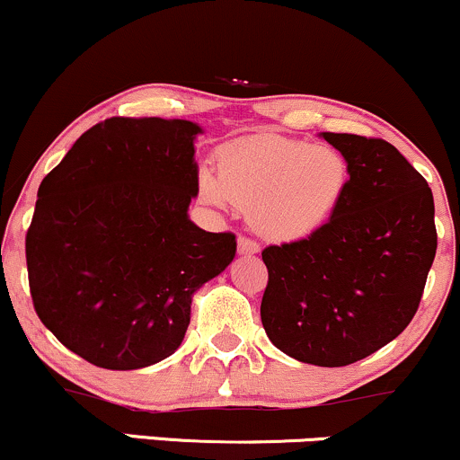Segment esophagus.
Listing matches in <instances>:
<instances>
[{"label": "esophagus", "instance_id": "34e87169", "mask_svg": "<svg viewBox=\"0 0 460 460\" xmlns=\"http://www.w3.org/2000/svg\"><path fill=\"white\" fill-rule=\"evenodd\" d=\"M236 243H239V254H258V250H261V245L250 236H239Z\"/></svg>", "mask_w": 460, "mask_h": 460}]
</instances>
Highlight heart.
<instances>
[{
    "label": "heart",
    "mask_w": 460,
    "mask_h": 460,
    "mask_svg": "<svg viewBox=\"0 0 460 460\" xmlns=\"http://www.w3.org/2000/svg\"><path fill=\"white\" fill-rule=\"evenodd\" d=\"M348 182V158L337 147L262 137L221 149L219 173L199 172V195L217 208L245 210L267 239L296 241L326 224Z\"/></svg>",
    "instance_id": "b5f03b06"
}]
</instances>
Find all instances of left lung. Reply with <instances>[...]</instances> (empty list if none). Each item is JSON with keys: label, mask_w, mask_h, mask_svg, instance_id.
Returning a JSON list of instances; mask_svg holds the SVG:
<instances>
[{"label": "left lung", "mask_w": 460, "mask_h": 460, "mask_svg": "<svg viewBox=\"0 0 460 460\" xmlns=\"http://www.w3.org/2000/svg\"><path fill=\"white\" fill-rule=\"evenodd\" d=\"M349 164L332 217L262 250L270 280L261 319L278 349L319 367L378 352L415 317L437 252L424 175L383 138L323 132Z\"/></svg>", "instance_id": "left-lung-1"}]
</instances>
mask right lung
Instances as JSON below:
<instances>
[{"label":"right lung","instance_id":"add662e5","mask_svg":"<svg viewBox=\"0 0 460 460\" xmlns=\"http://www.w3.org/2000/svg\"><path fill=\"white\" fill-rule=\"evenodd\" d=\"M199 132L184 119H104L40 182L25 234L34 311L97 367L172 356L193 293L234 258L232 232H206L187 215Z\"/></svg>","mask_w":460,"mask_h":460}]
</instances>
